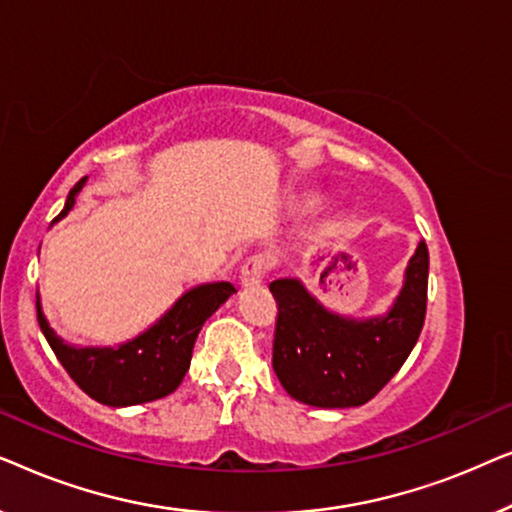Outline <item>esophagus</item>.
Listing matches in <instances>:
<instances>
[{
	"mask_svg": "<svg viewBox=\"0 0 512 512\" xmlns=\"http://www.w3.org/2000/svg\"><path fill=\"white\" fill-rule=\"evenodd\" d=\"M268 270H270L268 256H263V254L251 256L249 261L242 265V272H240V282L244 289H258V286L263 284L265 275H268Z\"/></svg>",
	"mask_w": 512,
	"mask_h": 512,
	"instance_id": "34e87169",
	"label": "esophagus"
}]
</instances>
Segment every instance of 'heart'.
Listing matches in <instances>:
<instances>
[{"mask_svg": "<svg viewBox=\"0 0 512 512\" xmlns=\"http://www.w3.org/2000/svg\"><path fill=\"white\" fill-rule=\"evenodd\" d=\"M317 202H319V198H307V200H305V205H307V207H312V205H317Z\"/></svg>", "mask_w": 512, "mask_h": 512, "instance_id": "1", "label": "heart"}]
</instances>
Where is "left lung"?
<instances>
[{
	"mask_svg": "<svg viewBox=\"0 0 512 512\" xmlns=\"http://www.w3.org/2000/svg\"><path fill=\"white\" fill-rule=\"evenodd\" d=\"M429 249L410 256L394 303L375 317L328 310L296 277L270 284L279 317L272 368L286 394L314 408L368 403L398 373L417 345L426 314Z\"/></svg>",
	"mask_w": 512,
	"mask_h": 512,
	"instance_id": "1",
	"label": "left lung"
}]
</instances>
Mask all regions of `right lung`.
Segmentation results:
<instances>
[{"mask_svg":"<svg viewBox=\"0 0 512 512\" xmlns=\"http://www.w3.org/2000/svg\"><path fill=\"white\" fill-rule=\"evenodd\" d=\"M86 179H81L67 195L65 209L58 219L72 212L76 195L81 193ZM235 293L230 282H207L174 300L163 317L135 338L114 347H81L65 342L48 324L37 293V319L41 333L58 356L69 377L97 403L109 408H128L158 401L172 394L184 380L191 366L193 345L205 321Z\"/></svg>","mask_w":512,"mask_h":512,"instance_id":"right-lung-1","label":"right lung"}]
</instances>
